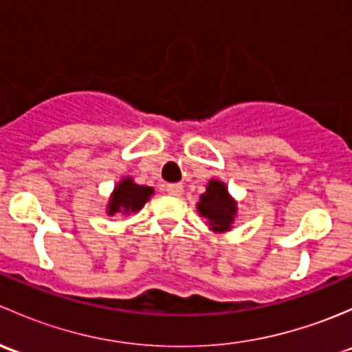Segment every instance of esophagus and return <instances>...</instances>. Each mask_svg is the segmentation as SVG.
I'll return each instance as SVG.
<instances>
[{
    "label": "esophagus",
    "mask_w": 352,
    "mask_h": 352,
    "mask_svg": "<svg viewBox=\"0 0 352 352\" xmlns=\"http://www.w3.org/2000/svg\"><path fill=\"white\" fill-rule=\"evenodd\" d=\"M166 192H168L170 196L177 197L184 192V186L182 184H168V186H166Z\"/></svg>",
    "instance_id": "esophagus-1"
}]
</instances>
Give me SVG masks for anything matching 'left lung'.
<instances>
[{
	"label": "left lung",
	"instance_id": "left-lung-1",
	"mask_svg": "<svg viewBox=\"0 0 352 352\" xmlns=\"http://www.w3.org/2000/svg\"><path fill=\"white\" fill-rule=\"evenodd\" d=\"M196 208L199 216L206 219V225L214 233L230 232L239 214V202L228 192L226 184L218 179L209 180Z\"/></svg>",
	"mask_w": 352,
	"mask_h": 352
}]
</instances>
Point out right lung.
Segmentation results:
<instances>
[{
	"mask_svg": "<svg viewBox=\"0 0 352 352\" xmlns=\"http://www.w3.org/2000/svg\"><path fill=\"white\" fill-rule=\"evenodd\" d=\"M155 194L153 187L140 186L133 180V177H122L113 187L107 202L109 216L113 214H134L143 209V206L150 201Z\"/></svg>",
	"mask_w": 352,
	"mask_h": 352,
	"instance_id": "1",
	"label": "right lung"
}]
</instances>
